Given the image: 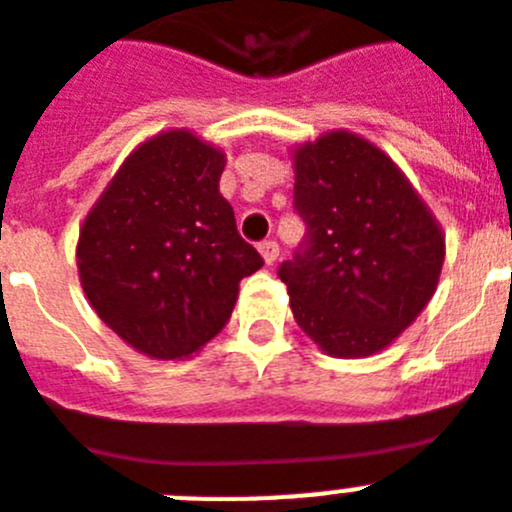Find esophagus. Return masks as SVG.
Returning a JSON list of instances; mask_svg holds the SVG:
<instances>
[{
    "label": "esophagus",
    "instance_id": "1",
    "mask_svg": "<svg viewBox=\"0 0 512 512\" xmlns=\"http://www.w3.org/2000/svg\"><path fill=\"white\" fill-rule=\"evenodd\" d=\"M259 251H261V256H264L266 264H274V261L279 259V243H277V240H264V243L259 246Z\"/></svg>",
    "mask_w": 512,
    "mask_h": 512
}]
</instances>
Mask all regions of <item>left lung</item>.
<instances>
[{
  "label": "left lung",
  "mask_w": 512,
  "mask_h": 512,
  "mask_svg": "<svg viewBox=\"0 0 512 512\" xmlns=\"http://www.w3.org/2000/svg\"><path fill=\"white\" fill-rule=\"evenodd\" d=\"M292 207L305 238L277 274L298 326L326 355L381 352L438 287L440 225L391 157L349 131L295 150Z\"/></svg>",
  "instance_id": "1"
}]
</instances>
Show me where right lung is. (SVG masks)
<instances>
[{"label": "right lung", "mask_w": 512, "mask_h": 512, "mask_svg": "<svg viewBox=\"0 0 512 512\" xmlns=\"http://www.w3.org/2000/svg\"><path fill=\"white\" fill-rule=\"evenodd\" d=\"M225 155L191 131L139 144L87 214L77 243L85 295L116 334L181 360L230 321L238 285L264 266L222 199Z\"/></svg>", "instance_id": "1"}]
</instances>
